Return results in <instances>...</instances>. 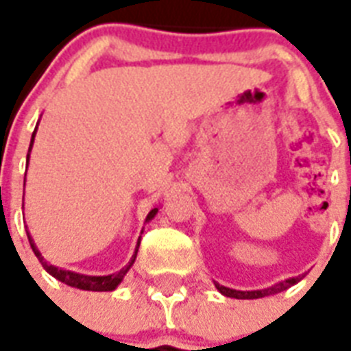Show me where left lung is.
Masks as SVG:
<instances>
[{
    "mask_svg": "<svg viewBox=\"0 0 351 351\" xmlns=\"http://www.w3.org/2000/svg\"><path fill=\"white\" fill-rule=\"evenodd\" d=\"M300 275L299 277H291V278H286L282 282H277L269 286V288H264V289H253V291H240V289H233V288H226L222 284L215 282V288L219 289L220 293L224 295V297H231V299H262V297H269V295H275V293H280L284 289L291 288L293 284H297L300 280Z\"/></svg>",
    "mask_w": 351,
    "mask_h": 351,
    "instance_id": "8db88e82",
    "label": "left lung"
}]
</instances>
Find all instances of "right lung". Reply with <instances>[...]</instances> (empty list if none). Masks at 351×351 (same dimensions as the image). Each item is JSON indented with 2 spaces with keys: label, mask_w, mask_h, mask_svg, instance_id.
Segmentation results:
<instances>
[{
  "label": "right lung",
  "mask_w": 351,
  "mask_h": 351,
  "mask_svg": "<svg viewBox=\"0 0 351 351\" xmlns=\"http://www.w3.org/2000/svg\"><path fill=\"white\" fill-rule=\"evenodd\" d=\"M38 129V127H36ZM34 136H36V131L32 132V138H30V147H29V154H27V165H29V156H30V149H32V143H34ZM158 213V208H154L149 211L147 219H145V222H149V220L154 219V215ZM27 237H29V242H30V247H32V251H34V255L38 256V261L41 262V266L45 267L47 273H51L52 277L58 278L60 282L67 284V286H71V288H78V289H85V291H112V289L118 288V284L123 280V277H125V273L131 269V266L134 264V261H136V253H138V247H140V239H138V244H136V250H134V255H132V258L129 261V264H127L125 267H121L120 271L112 273V275H104V277H95V275H82V273H76V271H69V269H62V267H56L52 266V264H49V262L41 256L40 250L36 247L34 240H32V237H30V233H27Z\"/></svg>",
  "instance_id": "right-lung-1"
}]
</instances>
